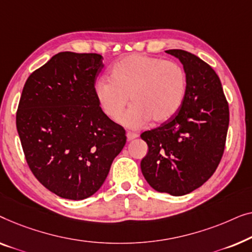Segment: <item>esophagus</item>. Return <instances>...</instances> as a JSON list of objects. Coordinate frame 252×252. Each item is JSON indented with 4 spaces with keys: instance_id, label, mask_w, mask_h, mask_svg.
<instances>
[{
    "instance_id": "esophagus-1",
    "label": "esophagus",
    "mask_w": 252,
    "mask_h": 252,
    "mask_svg": "<svg viewBox=\"0 0 252 252\" xmlns=\"http://www.w3.org/2000/svg\"><path fill=\"white\" fill-rule=\"evenodd\" d=\"M137 137H138V133H136V132H130V131H129V132L126 133V138H127V140H129V141L136 139Z\"/></svg>"
}]
</instances>
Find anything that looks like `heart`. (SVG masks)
<instances>
[{
    "instance_id": "1",
    "label": "heart",
    "mask_w": 252,
    "mask_h": 252,
    "mask_svg": "<svg viewBox=\"0 0 252 252\" xmlns=\"http://www.w3.org/2000/svg\"><path fill=\"white\" fill-rule=\"evenodd\" d=\"M187 79L179 63L158 57L132 54L122 57L112 67L111 79L101 77L94 94L102 112L119 121L129 101L132 102L122 123L138 129L150 122L169 121L182 107Z\"/></svg>"
}]
</instances>
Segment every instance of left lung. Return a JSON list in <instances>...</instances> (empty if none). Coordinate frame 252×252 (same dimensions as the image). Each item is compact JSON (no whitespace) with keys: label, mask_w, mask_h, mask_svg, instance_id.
Returning <instances> with one entry per match:
<instances>
[{"label":"left lung","mask_w":252,"mask_h":252,"mask_svg":"<svg viewBox=\"0 0 252 252\" xmlns=\"http://www.w3.org/2000/svg\"><path fill=\"white\" fill-rule=\"evenodd\" d=\"M165 52L183 63L186 94L176 115L140 134L148 145L140 168L155 190L180 196L203 185L217 169L225 150L229 108L210 65L189 51Z\"/></svg>","instance_id":"left-lung-1"}]
</instances>
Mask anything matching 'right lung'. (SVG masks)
<instances>
[{"label":"right lung","mask_w":252,"mask_h":252,"mask_svg":"<svg viewBox=\"0 0 252 252\" xmlns=\"http://www.w3.org/2000/svg\"><path fill=\"white\" fill-rule=\"evenodd\" d=\"M98 54L59 52L25 83L16 123L31 171L63 198L83 200L100 189L126 143L94 94Z\"/></svg>","instance_id":"1"}]
</instances>
